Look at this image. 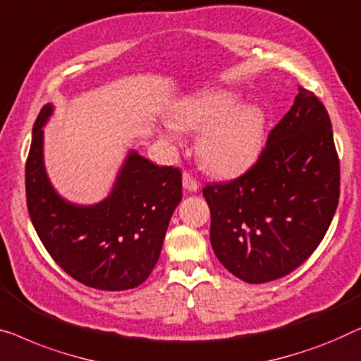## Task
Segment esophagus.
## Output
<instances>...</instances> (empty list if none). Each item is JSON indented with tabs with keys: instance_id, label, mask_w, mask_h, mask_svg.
Returning <instances> with one entry per match:
<instances>
[{
	"instance_id": "obj_1",
	"label": "esophagus",
	"mask_w": 361,
	"mask_h": 361,
	"mask_svg": "<svg viewBox=\"0 0 361 361\" xmlns=\"http://www.w3.org/2000/svg\"><path fill=\"white\" fill-rule=\"evenodd\" d=\"M183 188H185L186 192H195L200 190V183L185 171V173H183Z\"/></svg>"
}]
</instances>
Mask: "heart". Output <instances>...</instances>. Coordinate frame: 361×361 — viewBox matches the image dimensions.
<instances>
[{
	"label": "heart",
	"mask_w": 361,
	"mask_h": 361,
	"mask_svg": "<svg viewBox=\"0 0 361 361\" xmlns=\"http://www.w3.org/2000/svg\"><path fill=\"white\" fill-rule=\"evenodd\" d=\"M240 93L227 88L200 91L180 101L173 123H166L164 137L181 142V130H199L197 155L211 173L232 176L248 169L265 145L267 113L260 104L240 103Z\"/></svg>",
	"instance_id": "b5f03b06"
}]
</instances>
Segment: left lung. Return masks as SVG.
Returning <instances> with one entry per match:
<instances>
[{
  "mask_svg": "<svg viewBox=\"0 0 361 361\" xmlns=\"http://www.w3.org/2000/svg\"><path fill=\"white\" fill-rule=\"evenodd\" d=\"M202 195L212 250L232 275L258 284L296 270L321 243L338 204V157L324 104L299 88L257 164Z\"/></svg>",
  "mask_w": 361,
  "mask_h": 361,
  "instance_id": "left-lung-1",
  "label": "left lung"
}]
</instances>
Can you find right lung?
<instances>
[{"label":"right lung","mask_w":361,"mask_h":361,"mask_svg":"<svg viewBox=\"0 0 361 361\" xmlns=\"http://www.w3.org/2000/svg\"><path fill=\"white\" fill-rule=\"evenodd\" d=\"M45 104L32 129L26 164L30 221L50 257L90 288L124 291L144 283L159 262L171 214L181 201V171L129 150L109 195L94 204L65 200L44 161Z\"/></svg>","instance_id":"right-lung-1"}]
</instances>
